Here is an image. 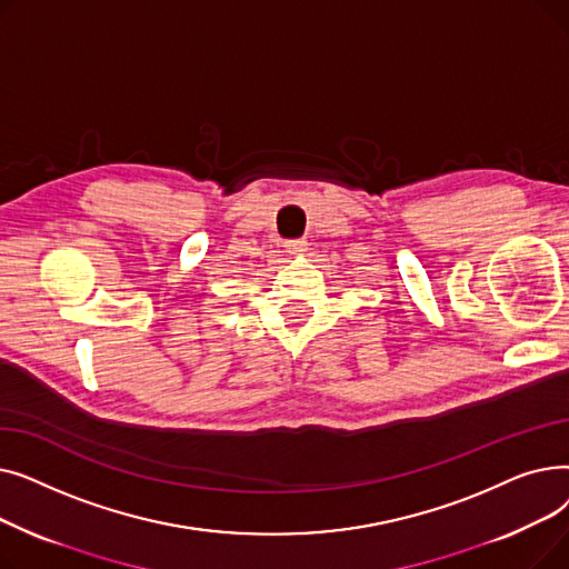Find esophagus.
I'll return each mask as SVG.
<instances>
[{"label":"esophagus","instance_id":"esophagus-1","mask_svg":"<svg viewBox=\"0 0 569 569\" xmlns=\"http://www.w3.org/2000/svg\"><path fill=\"white\" fill-rule=\"evenodd\" d=\"M307 249H309V244L305 242V239H290V242H286V251L290 256H305Z\"/></svg>","mask_w":569,"mask_h":569}]
</instances>
